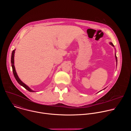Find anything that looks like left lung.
Instances as JSON below:
<instances>
[{
	"mask_svg": "<svg viewBox=\"0 0 131 131\" xmlns=\"http://www.w3.org/2000/svg\"><path fill=\"white\" fill-rule=\"evenodd\" d=\"M109 44L110 45H111L112 46H113V47H115L114 46V45L113 44V43H112V42H109ZM115 58H116V63H117V56H116V53H115ZM106 88H105V89H104L103 90H104V89H105Z\"/></svg>",
	"mask_w": 131,
	"mask_h": 131,
	"instance_id": "1",
	"label": "left lung"
}]
</instances>
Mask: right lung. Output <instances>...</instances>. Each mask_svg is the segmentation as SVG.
Returning <instances> with one entry per match:
<instances>
[{
    "mask_svg": "<svg viewBox=\"0 0 131 131\" xmlns=\"http://www.w3.org/2000/svg\"><path fill=\"white\" fill-rule=\"evenodd\" d=\"M15 49L13 50L12 52V55H11V66H12V71H13V74H14V76L16 79V80L17 81V82L19 83L21 85H22V86H23L25 89H26L27 90H28V91L29 92H34L35 91H33L32 90H31L29 86H28L26 84H25L24 83H23L21 80L19 78V77H18V76H17V73L16 72V70H15V67H14V53H15Z\"/></svg>",
    "mask_w": 131,
    "mask_h": 131,
    "instance_id": "add662e5",
    "label": "right lung"
}]
</instances>
